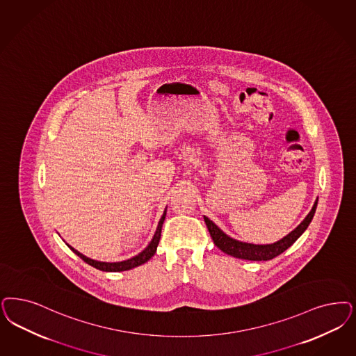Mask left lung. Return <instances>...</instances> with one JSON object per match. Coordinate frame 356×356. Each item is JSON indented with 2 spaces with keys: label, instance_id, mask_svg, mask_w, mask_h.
<instances>
[{
  "label": "left lung",
  "instance_id": "8db88e82",
  "mask_svg": "<svg viewBox=\"0 0 356 356\" xmlns=\"http://www.w3.org/2000/svg\"><path fill=\"white\" fill-rule=\"evenodd\" d=\"M317 204H318V197H317L313 208L305 217V220L301 222L293 232H291L280 241L270 243V245H254V243H245V242L236 241L232 236H229L227 234L223 233L214 222L210 221L205 216H204V221L208 226L209 233H210L214 245H217L225 254L234 257V258L243 259V260H254V261L270 260V259L276 258L277 255L282 254L286 248H289L307 230V226L310 225V222L314 217Z\"/></svg>",
  "mask_w": 356,
  "mask_h": 356
}]
</instances>
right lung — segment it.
I'll return each instance as SVG.
<instances>
[{
    "mask_svg": "<svg viewBox=\"0 0 356 356\" xmlns=\"http://www.w3.org/2000/svg\"><path fill=\"white\" fill-rule=\"evenodd\" d=\"M165 214H167V208L164 210V213H163V216H161V218H160L159 223H158L156 232L154 234V236H152V239H151V242L148 243L147 247H146L142 252H139L138 255H135L133 258L127 259V260H123V261H114V263L98 261V260H95V259L86 258V255H83L81 252H79L77 250H74L72 245H67L74 251L77 257H80V258L83 259L89 266H92V267H95V268H97V270H105V272H121V270H131V268H135V267H138V266L145 264L146 261H148L149 259L155 255L156 248H158V245H159L161 226H163V222H164V218H165Z\"/></svg>",
    "mask_w": 356,
    "mask_h": 356,
    "instance_id": "1",
    "label": "right lung"
}]
</instances>
